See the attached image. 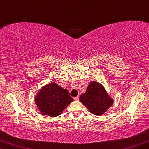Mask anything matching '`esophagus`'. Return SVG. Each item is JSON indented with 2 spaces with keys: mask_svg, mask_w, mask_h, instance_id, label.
Returning <instances> with one entry per match:
<instances>
[{
  "mask_svg": "<svg viewBox=\"0 0 149 149\" xmlns=\"http://www.w3.org/2000/svg\"><path fill=\"white\" fill-rule=\"evenodd\" d=\"M79 96H77V97L74 98V100H79Z\"/></svg>",
  "mask_w": 149,
  "mask_h": 149,
  "instance_id": "esophagus-1",
  "label": "esophagus"
}]
</instances>
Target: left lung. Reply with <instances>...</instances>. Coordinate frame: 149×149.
Segmentation results:
<instances>
[{"mask_svg":"<svg viewBox=\"0 0 149 149\" xmlns=\"http://www.w3.org/2000/svg\"><path fill=\"white\" fill-rule=\"evenodd\" d=\"M79 99L91 113L97 116L102 115L114 102L104 86L97 81L88 84L85 93L80 96Z\"/></svg>","mask_w":149,"mask_h":149,"instance_id":"left-lung-1","label":"left lung"}]
</instances>
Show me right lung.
Wrapping results in <instances>:
<instances>
[{"instance_id": "add662e5", "label": "right lung", "mask_w": 149, "mask_h": 149, "mask_svg": "<svg viewBox=\"0 0 149 149\" xmlns=\"http://www.w3.org/2000/svg\"><path fill=\"white\" fill-rule=\"evenodd\" d=\"M35 101L41 114L55 117L63 113L68 104L73 101V98L67 89L52 82L38 91Z\"/></svg>"}]
</instances>
